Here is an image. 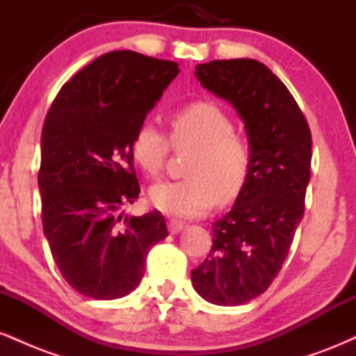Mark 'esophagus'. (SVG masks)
<instances>
[{"label": "esophagus", "instance_id": "esophagus-1", "mask_svg": "<svg viewBox=\"0 0 356 356\" xmlns=\"http://www.w3.org/2000/svg\"><path fill=\"white\" fill-rule=\"evenodd\" d=\"M184 224L179 222V220H169V231L172 232V234H177V232H181L184 229Z\"/></svg>", "mask_w": 356, "mask_h": 356}]
</instances>
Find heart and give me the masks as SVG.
<instances>
[{
  "instance_id": "obj_1",
  "label": "heart",
  "mask_w": 356,
  "mask_h": 356,
  "mask_svg": "<svg viewBox=\"0 0 356 356\" xmlns=\"http://www.w3.org/2000/svg\"><path fill=\"white\" fill-rule=\"evenodd\" d=\"M170 142L192 145L186 179L159 182L150 189V202L174 218H199L214 206L229 204L243 191L251 169V145L236 132L234 122L218 104L197 100L170 113ZM169 138L150 122H142L130 140L136 164L150 177L164 167Z\"/></svg>"
}]
</instances>
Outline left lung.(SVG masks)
<instances>
[{"label": "left lung", "mask_w": 356, "mask_h": 356, "mask_svg": "<svg viewBox=\"0 0 356 356\" xmlns=\"http://www.w3.org/2000/svg\"><path fill=\"white\" fill-rule=\"evenodd\" d=\"M204 88L243 118L251 169L234 206L212 224V248L192 269L204 300L238 306L264 293L283 266L305 214L312 132L296 100L266 65L251 58L195 67Z\"/></svg>", "instance_id": "obj_1"}]
</instances>
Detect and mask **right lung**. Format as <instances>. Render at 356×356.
I'll list each match as a JSON object with an SVG mask.
<instances>
[{"label": "right lung", "instance_id": "obj_1", "mask_svg": "<svg viewBox=\"0 0 356 356\" xmlns=\"http://www.w3.org/2000/svg\"><path fill=\"white\" fill-rule=\"evenodd\" d=\"M179 73L175 61L110 51L72 76L42 132L38 187L50 251L67 283L93 300L137 288L149 249L169 236L159 211L118 214L140 186L130 140Z\"/></svg>", "mask_w": 356, "mask_h": 356}]
</instances>
